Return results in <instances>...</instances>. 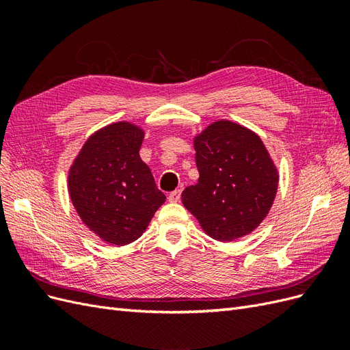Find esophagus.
I'll use <instances>...</instances> for the list:
<instances>
[{"mask_svg": "<svg viewBox=\"0 0 350 350\" xmlns=\"http://www.w3.org/2000/svg\"><path fill=\"white\" fill-rule=\"evenodd\" d=\"M179 198H181V189H175V191L169 193L167 196V200L171 201V203H178Z\"/></svg>", "mask_w": 350, "mask_h": 350, "instance_id": "esophagus-1", "label": "esophagus"}]
</instances>
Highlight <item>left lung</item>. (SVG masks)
Wrapping results in <instances>:
<instances>
[{"label": "left lung", "instance_id": "8db88e82", "mask_svg": "<svg viewBox=\"0 0 350 350\" xmlns=\"http://www.w3.org/2000/svg\"><path fill=\"white\" fill-rule=\"evenodd\" d=\"M194 149L200 178L183 191L185 208L216 241L251 234L267 216L279 184L260 137L221 120L196 137Z\"/></svg>", "mask_w": 350, "mask_h": 350}]
</instances>
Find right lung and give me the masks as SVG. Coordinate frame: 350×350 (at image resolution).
I'll return each instance as SVG.
<instances>
[{
    "label": "right lung",
    "mask_w": 350,
    "mask_h": 350,
    "mask_svg": "<svg viewBox=\"0 0 350 350\" xmlns=\"http://www.w3.org/2000/svg\"><path fill=\"white\" fill-rule=\"evenodd\" d=\"M144 131L115 122L90 135L68 174V191L83 224L112 245L140 238L165 203L140 159Z\"/></svg>",
    "instance_id": "right-lung-1"
}]
</instances>
